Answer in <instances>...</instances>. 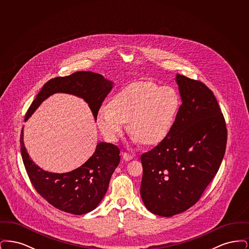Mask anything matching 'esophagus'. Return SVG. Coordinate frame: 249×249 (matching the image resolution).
<instances>
[{"mask_svg": "<svg viewBox=\"0 0 249 249\" xmlns=\"http://www.w3.org/2000/svg\"><path fill=\"white\" fill-rule=\"evenodd\" d=\"M122 157H123V159H124L125 160H132V158H133V156L130 154V153H128V152H123V153H122Z\"/></svg>", "mask_w": 249, "mask_h": 249, "instance_id": "obj_1", "label": "esophagus"}]
</instances>
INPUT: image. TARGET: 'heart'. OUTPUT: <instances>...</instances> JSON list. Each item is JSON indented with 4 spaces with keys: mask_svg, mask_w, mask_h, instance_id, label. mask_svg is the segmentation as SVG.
Here are the masks:
<instances>
[{
    "mask_svg": "<svg viewBox=\"0 0 249 249\" xmlns=\"http://www.w3.org/2000/svg\"><path fill=\"white\" fill-rule=\"evenodd\" d=\"M180 107L181 97L175 88L139 81L124 87L109 105L100 107L96 122L101 132L112 141L119 138L129 122L133 140L151 145L168 135Z\"/></svg>",
    "mask_w": 249,
    "mask_h": 249,
    "instance_id": "obj_1",
    "label": "heart"
}]
</instances>
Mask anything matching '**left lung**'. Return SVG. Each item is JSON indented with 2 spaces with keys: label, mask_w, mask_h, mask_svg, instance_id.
<instances>
[{
  "label": "left lung",
  "mask_w": 249,
  "mask_h": 249,
  "mask_svg": "<svg viewBox=\"0 0 249 249\" xmlns=\"http://www.w3.org/2000/svg\"><path fill=\"white\" fill-rule=\"evenodd\" d=\"M182 99L165 138L141 155V197L151 213L172 216L193 206L216 175L225 154V119L213 91L177 74Z\"/></svg>",
  "instance_id": "1"
}]
</instances>
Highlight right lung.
Instances as JSON below:
<instances>
[{
	"instance_id": "right-lung-1",
	"label": "right lung",
	"mask_w": 249,
	"mask_h": 249,
	"mask_svg": "<svg viewBox=\"0 0 249 249\" xmlns=\"http://www.w3.org/2000/svg\"><path fill=\"white\" fill-rule=\"evenodd\" d=\"M113 83L92 71H75L67 76L48 80L29 107L25 120L48 96L64 92L83 98L94 119L111 91ZM20 134V151L25 169L36 191L52 206L66 213L83 214L95 209L107 193L109 181L120 161V150L112 143L100 142L93 155L79 168L66 174L48 173L31 160Z\"/></svg>"
}]
</instances>
